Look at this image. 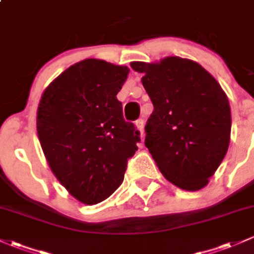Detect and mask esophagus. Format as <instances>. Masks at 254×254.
<instances>
[{
	"instance_id": "34e87169",
	"label": "esophagus",
	"mask_w": 254,
	"mask_h": 254,
	"mask_svg": "<svg viewBox=\"0 0 254 254\" xmlns=\"http://www.w3.org/2000/svg\"><path fill=\"white\" fill-rule=\"evenodd\" d=\"M135 127H137V129L140 132V137L141 139H144V121L143 120H138L137 122H135Z\"/></svg>"
}]
</instances>
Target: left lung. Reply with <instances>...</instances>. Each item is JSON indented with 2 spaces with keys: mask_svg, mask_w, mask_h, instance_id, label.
I'll list each match as a JSON object with an SVG mask.
<instances>
[{
  "mask_svg": "<svg viewBox=\"0 0 254 254\" xmlns=\"http://www.w3.org/2000/svg\"><path fill=\"white\" fill-rule=\"evenodd\" d=\"M154 111L145 146L168 182L188 191L208 184L230 143L231 111L225 92L198 63L166 57L132 62Z\"/></svg>",
  "mask_w": 254,
  "mask_h": 254,
  "instance_id": "8db88e82",
  "label": "left lung"
}]
</instances>
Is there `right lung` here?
Instances as JSON below:
<instances>
[{"label": "right lung", "mask_w": 254, "mask_h": 254, "mask_svg": "<svg viewBox=\"0 0 254 254\" xmlns=\"http://www.w3.org/2000/svg\"><path fill=\"white\" fill-rule=\"evenodd\" d=\"M129 69L84 59L48 84L37 108V134L46 160L76 200L95 204L124 182L140 140L116 95Z\"/></svg>", "instance_id": "right-lung-1"}]
</instances>
